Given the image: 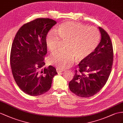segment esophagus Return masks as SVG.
<instances>
[{
    "label": "esophagus",
    "mask_w": 123,
    "mask_h": 123,
    "mask_svg": "<svg viewBox=\"0 0 123 123\" xmlns=\"http://www.w3.org/2000/svg\"><path fill=\"white\" fill-rule=\"evenodd\" d=\"M56 71L57 73H62V72L64 71V70L62 69H61V68H56Z\"/></svg>",
    "instance_id": "obj_1"
}]
</instances>
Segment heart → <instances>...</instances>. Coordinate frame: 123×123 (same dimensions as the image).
Returning <instances> with one entry per match:
<instances>
[{"instance_id":"b5f03b06","label":"heart","mask_w":123,"mask_h":123,"mask_svg":"<svg viewBox=\"0 0 123 123\" xmlns=\"http://www.w3.org/2000/svg\"><path fill=\"white\" fill-rule=\"evenodd\" d=\"M67 42L66 51H57L48 58V62L59 68L70 67L75 61H82L90 55L98 46L100 34L94 26L75 22H65L53 29L46 38L48 50L53 52L61 42Z\"/></svg>"}]
</instances>
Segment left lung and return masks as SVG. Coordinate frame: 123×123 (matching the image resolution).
Wrapping results in <instances>:
<instances>
[{
    "label": "left lung",
    "mask_w": 123,
    "mask_h": 123,
    "mask_svg": "<svg viewBox=\"0 0 123 123\" xmlns=\"http://www.w3.org/2000/svg\"><path fill=\"white\" fill-rule=\"evenodd\" d=\"M100 43L90 55L78 64V71L69 83L70 91L77 96L88 98L100 91L105 85L112 70L113 49L107 33L98 27Z\"/></svg>",
    "instance_id": "obj_1"
}]
</instances>
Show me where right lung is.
<instances>
[{
    "label": "right lung",
    "instance_id": "right-lung-1",
    "mask_svg": "<svg viewBox=\"0 0 123 123\" xmlns=\"http://www.w3.org/2000/svg\"><path fill=\"white\" fill-rule=\"evenodd\" d=\"M56 23L49 18L36 19L22 25L14 37L10 58L12 73L20 89L29 95L49 91L57 74L52 66L44 67L46 36Z\"/></svg>",
    "mask_w": 123,
    "mask_h": 123
}]
</instances>
